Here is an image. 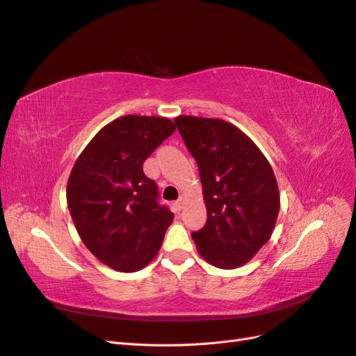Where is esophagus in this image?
<instances>
[{"instance_id": "obj_1", "label": "esophagus", "mask_w": 356, "mask_h": 356, "mask_svg": "<svg viewBox=\"0 0 356 356\" xmlns=\"http://www.w3.org/2000/svg\"><path fill=\"white\" fill-rule=\"evenodd\" d=\"M184 202H186V196L181 195L179 199L177 200V207H178V208H182V207H184Z\"/></svg>"}]
</instances>
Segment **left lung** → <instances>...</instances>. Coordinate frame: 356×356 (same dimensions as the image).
I'll list each match as a JSON object with an SVG mask.
<instances>
[{"instance_id":"1","label":"left lung","mask_w":356,"mask_h":356,"mask_svg":"<svg viewBox=\"0 0 356 356\" xmlns=\"http://www.w3.org/2000/svg\"><path fill=\"white\" fill-rule=\"evenodd\" d=\"M175 124L197 161L208 211L204 227L191 238L209 264L239 267L273 233L281 208L273 169L252 139L229 122L179 115Z\"/></svg>"}]
</instances>
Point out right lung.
Listing matches in <instances>:
<instances>
[{"mask_svg":"<svg viewBox=\"0 0 356 356\" xmlns=\"http://www.w3.org/2000/svg\"><path fill=\"white\" fill-rule=\"evenodd\" d=\"M174 132L165 117L123 115L104 126L74 163L67 186L71 218L88 250L117 272L152 261L174 220L143 169Z\"/></svg>","mask_w":356,"mask_h":356,"instance_id":"1","label":"right lung"}]
</instances>
